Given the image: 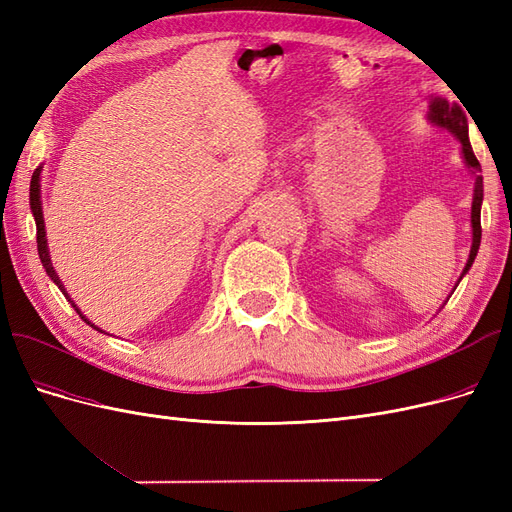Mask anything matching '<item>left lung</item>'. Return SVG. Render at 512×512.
Here are the masks:
<instances>
[{"label":"left lung","instance_id":"1","mask_svg":"<svg viewBox=\"0 0 512 512\" xmlns=\"http://www.w3.org/2000/svg\"><path fill=\"white\" fill-rule=\"evenodd\" d=\"M427 119L433 123V126L444 128L451 134L457 136V141L461 143V156L463 162L468 164V168L472 170L474 175V196H472V247H470V258L466 262V269H463L461 277L466 275L472 267V262L478 254L480 247V205H483V175H480V164L474 156L470 138H468V117L466 111L459 104H451L446 98H431L429 100V113ZM459 277V282H461Z\"/></svg>","mask_w":512,"mask_h":512}]
</instances>
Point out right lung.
<instances>
[{"label": "right lung", "mask_w": 512, "mask_h": 512, "mask_svg": "<svg viewBox=\"0 0 512 512\" xmlns=\"http://www.w3.org/2000/svg\"><path fill=\"white\" fill-rule=\"evenodd\" d=\"M40 170H42V166L34 170V175H32V185H29V205H32V213H34V220H36V243H38L40 262H42V267L46 269V273H49L51 280L59 286V290L64 292V297L72 303V307L76 309V314H79L87 324H91V322L81 314V309L76 307V305H74V301L68 297V292H66L64 284H61L59 275H57V273H55V269H53V262H51V256H49V245H46V232H44V215H42V200H40ZM91 327L98 329L96 324H91ZM98 331H100V329H98Z\"/></svg>", "instance_id": "add662e5"}]
</instances>
